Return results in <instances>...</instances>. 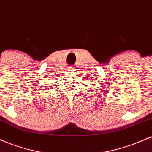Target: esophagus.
<instances>
[{"mask_svg": "<svg viewBox=\"0 0 152 152\" xmlns=\"http://www.w3.org/2000/svg\"><path fill=\"white\" fill-rule=\"evenodd\" d=\"M74 69H75L74 67H69V70L70 71H74Z\"/></svg>", "mask_w": 152, "mask_h": 152, "instance_id": "esophagus-1", "label": "esophagus"}]
</instances>
